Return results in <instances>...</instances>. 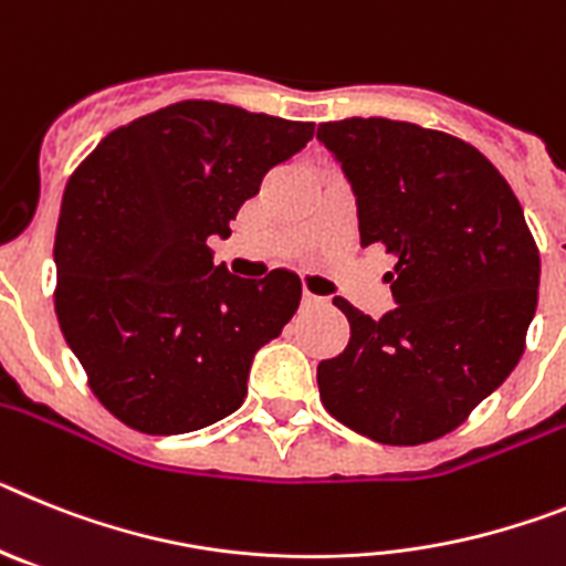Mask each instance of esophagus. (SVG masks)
<instances>
[{
	"label": "esophagus",
	"instance_id": "1",
	"mask_svg": "<svg viewBox=\"0 0 566 566\" xmlns=\"http://www.w3.org/2000/svg\"><path fill=\"white\" fill-rule=\"evenodd\" d=\"M302 304H304V307H322V304H327V298L316 296V293H311V290H304Z\"/></svg>",
	"mask_w": 566,
	"mask_h": 566
}]
</instances>
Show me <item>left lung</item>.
<instances>
[{
    "label": "left lung",
    "instance_id": "left-lung-1",
    "mask_svg": "<svg viewBox=\"0 0 566 566\" xmlns=\"http://www.w3.org/2000/svg\"><path fill=\"white\" fill-rule=\"evenodd\" d=\"M350 179L361 248L396 259L381 318L333 304L350 342L318 365L333 419L378 444L436 441L513 373L538 304L542 259L524 210L488 156L444 130L373 119L318 125Z\"/></svg>",
    "mask_w": 566,
    "mask_h": 566
}]
</instances>
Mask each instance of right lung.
<instances>
[{
  "label": "right lung",
  "mask_w": 566,
  "mask_h": 566,
  "mask_svg": "<svg viewBox=\"0 0 566 566\" xmlns=\"http://www.w3.org/2000/svg\"><path fill=\"white\" fill-rule=\"evenodd\" d=\"M290 122L188 99L127 122L67 179L56 224V318L93 396L122 424L179 436L248 396L255 350L302 298L296 273L230 276L208 239L262 176L313 139Z\"/></svg>",
  "instance_id": "obj_1"
}]
</instances>
